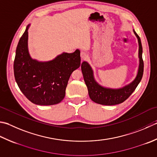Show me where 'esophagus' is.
<instances>
[{
    "mask_svg": "<svg viewBox=\"0 0 157 157\" xmlns=\"http://www.w3.org/2000/svg\"><path fill=\"white\" fill-rule=\"evenodd\" d=\"M80 56H81V58L82 60H86V59H87V58H88V54L86 53L85 52H83V51L81 52Z\"/></svg>",
    "mask_w": 157,
    "mask_h": 157,
    "instance_id": "esophagus-1",
    "label": "esophagus"
}]
</instances>
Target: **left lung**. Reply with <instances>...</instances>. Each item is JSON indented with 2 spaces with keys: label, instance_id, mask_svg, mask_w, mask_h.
Instances as JSON below:
<instances>
[{
  "label": "left lung",
  "instance_id": "left-lung-1",
  "mask_svg": "<svg viewBox=\"0 0 157 157\" xmlns=\"http://www.w3.org/2000/svg\"><path fill=\"white\" fill-rule=\"evenodd\" d=\"M139 43V58L140 65L136 79L125 86L118 89L107 88L100 86L94 80L93 71L91 67L87 62L84 61L82 63L81 69L86 85L88 88L89 97L94 102L104 105H113L120 104L127 100L133 93L136 88L142 80L144 73V61L142 59V46L140 36L133 30Z\"/></svg>",
  "mask_w": 157,
  "mask_h": 157
}]
</instances>
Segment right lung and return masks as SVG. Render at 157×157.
Segmentation results:
<instances>
[{
  "label": "right lung",
  "mask_w": 157,
  "mask_h": 157,
  "mask_svg": "<svg viewBox=\"0 0 157 157\" xmlns=\"http://www.w3.org/2000/svg\"><path fill=\"white\" fill-rule=\"evenodd\" d=\"M21 36L13 63L15 81L25 97L40 105L59 103L65 96L69 79L80 66V52L64 53L48 62H39L30 56L28 50V29Z\"/></svg>",
  "instance_id": "1"
}]
</instances>
